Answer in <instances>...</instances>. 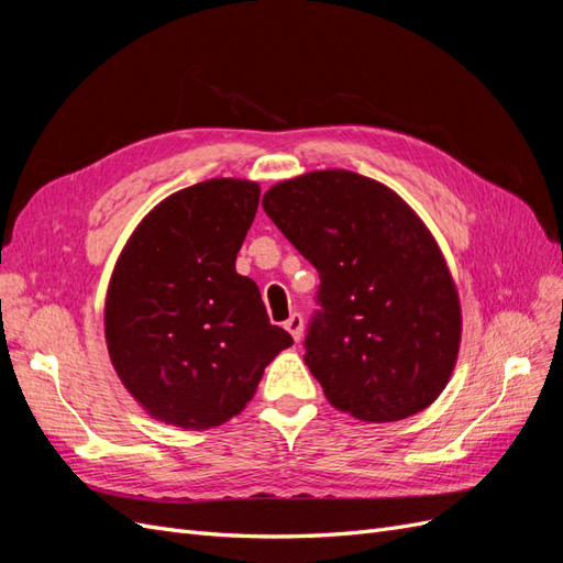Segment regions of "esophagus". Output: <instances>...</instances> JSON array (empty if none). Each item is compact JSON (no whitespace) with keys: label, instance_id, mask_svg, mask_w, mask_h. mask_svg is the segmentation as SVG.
I'll list each match as a JSON object with an SVG mask.
<instances>
[{"label":"esophagus","instance_id":"obj_1","mask_svg":"<svg viewBox=\"0 0 563 563\" xmlns=\"http://www.w3.org/2000/svg\"><path fill=\"white\" fill-rule=\"evenodd\" d=\"M284 329L294 335V340L298 343V340L302 338V314L300 312H294L291 317H288L284 321Z\"/></svg>","mask_w":563,"mask_h":563}]
</instances>
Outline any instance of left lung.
<instances>
[{
    "label": "left lung",
    "instance_id": "1",
    "mask_svg": "<svg viewBox=\"0 0 563 563\" xmlns=\"http://www.w3.org/2000/svg\"><path fill=\"white\" fill-rule=\"evenodd\" d=\"M263 209L319 272L305 364L364 422L420 413L455 368L463 314L432 232L387 185L343 168L272 185Z\"/></svg>",
    "mask_w": 563,
    "mask_h": 563
}]
</instances>
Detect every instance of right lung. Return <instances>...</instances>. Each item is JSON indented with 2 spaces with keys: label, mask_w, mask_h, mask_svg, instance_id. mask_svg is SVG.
Instances as JSON below:
<instances>
[{
  "label": "right lung",
  "mask_w": 563,
  "mask_h": 563,
  "mask_svg": "<svg viewBox=\"0 0 563 563\" xmlns=\"http://www.w3.org/2000/svg\"><path fill=\"white\" fill-rule=\"evenodd\" d=\"M258 183L211 178L159 201L133 230L106 298L112 366L147 416L183 430L228 422L294 345L234 263Z\"/></svg>",
  "instance_id": "obj_1"
}]
</instances>
